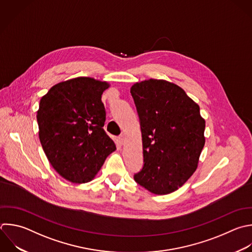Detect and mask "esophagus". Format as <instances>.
I'll return each instance as SVG.
<instances>
[{"mask_svg":"<svg viewBox=\"0 0 252 252\" xmlns=\"http://www.w3.org/2000/svg\"><path fill=\"white\" fill-rule=\"evenodd\" d=\"M124 141H125L124 136H119L118 139H117V142H118L119 145H123V144H124Z\"/></svg>","mask_w":252,"mask_h":252,"instance_id":"1","label":"esophagus"}]
</instances>
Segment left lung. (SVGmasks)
<instances>
[{"label":"left lung","mask_w":252,"mask_h":252,"mask_svg":"<svg viewBox=\"0 0 252 252\" xmlns=\"http://www.w3.org/2000/svg\"><path fill=\"white\" fill-rule=\"evenodd\" d=\"M140 120L143 168L135 181L152 193L177 190L197 168L205 145L200 108L178 86L148 80L131 88Z\"/></svg>","instance_id":"left-lung-1"}]
</instances>
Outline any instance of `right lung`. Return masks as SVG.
Instances as JSON below:
<instances>
[{"label":"right lung","mask_w":252,"mask_h":252,"mask_svg":"<svg viewBox=\"0 0 252 252\" xmlns=\"http://www.w3.org/2000/svg\"><path fill=\"white\" fill-rule=\"evenodd\" d=\"M105 82L81 77L59 83L40 99L39 139L54 169L74 183L91 181L116 150L103 129Z\"/></svg>","instance_id":"right-lung-1"}]
</instances>
